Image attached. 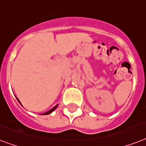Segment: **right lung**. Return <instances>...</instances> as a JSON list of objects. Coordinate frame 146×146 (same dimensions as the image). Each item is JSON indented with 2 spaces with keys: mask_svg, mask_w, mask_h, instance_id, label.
<instances>
[{
  "mask_svg": "<svg viewBox=\"0 0 146 146\" xmlns=\"http://www.w3.org/2000/svg\"><path fill=\"white\" fill-rule=\"evenodd\" d=\"M16 99H17V98H16ZM17 100H18V99H17ZM18 101H19V100H18ZM19 103H20V102H19ZM57 106H58V105H57V106H55L54 108H52V109H51V110H50V111H47V112L44 113V114H43V115H48V114H50V113L52 112V111H54L55 109H56V108Z\"/></svg>",
  "mask_w": 146,
  "mask_h": 146,
  "instance_id": "1",
  "label": "right lung"
}]
</instances>
